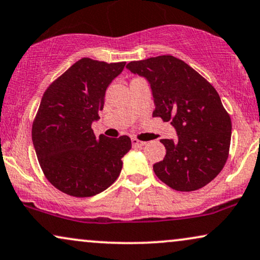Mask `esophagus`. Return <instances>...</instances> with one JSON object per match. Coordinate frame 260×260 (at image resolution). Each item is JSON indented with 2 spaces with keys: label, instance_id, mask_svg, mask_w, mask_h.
Listing matches in <instances>:
<instances>
[{
  "label": "esophagus",
  "instance_id": "34e87169",
  "mask_svg": "<svg viewBox=\"0 0 260 260\" xmlns=\"http://www.w3.org/2000/svg\"><path fill=\"white\" fill-rule=\"evenodd\" d=\"M131 142H133V146H135V147L146 146V144H147V142H143V141L137 140V138H131Z\"/></svg>",
  "mask_w": 260,
  "mask_h": 260
}]
</instances>
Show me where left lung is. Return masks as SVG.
I'll list each match as a JSON object with an SVG mask.
<instances>
[{
  "label": "left lung",
  "instance_id": "left-lung-1",
  "mask_svg": "<svg viewBox=\"0 0 260 260\" xmlns=\"http://www.w3.org/2000/svg\"><path fill=\"white\" fill-rule=\"evenodd\" d=\"M146 77L153 93L154 117L171 122L178 141L161 140L164 160L153 166L161 181L177 191H194L223 168L231 146V117L220 95L188 64L171 55L127 63Z\"/></svg>",
  "mask_w": 260,
  "mask_h": 260
}]
</instances>
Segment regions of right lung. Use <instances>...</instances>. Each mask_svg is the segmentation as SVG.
<instances>
[{
  "instance_id": "obj_1",
  "label": "right lung",
  "mask_w": 260,
  "mask_h": 260,
  "mask_svg": "<svg viewBox=\"0 0 260 260\" xmlns=\"http://www.w3.org/2000/svg\"><path fill=\"white\" fill-rule=\"evenodd\" d=\"M125 62L81 58L45 90L32 125L39 165L50 183L74 197H90L111 186L131 149L127 136L95 137L92 123L104 109L107 87Z\"/></svg>"
}]
</instances>
